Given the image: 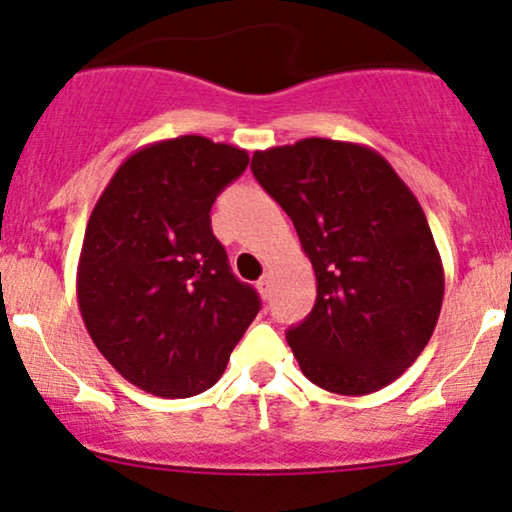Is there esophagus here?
<instances>
[{"label":"esophagus","instance_id":"esophagus-1","mask_svg":"<svg viewBox=\"0 0 512 512\" xmlns=\"http://www.w3.org/2000/svg\"><path fill=\"white\" fill-rule=\"evenodd\" d=\"M257 291H260V296L264 298V301L272 296V272H267L260 281H257Z\"/></svg>","mask_w":512,"mask_h":512}]
</instances>
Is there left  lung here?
<instances>
[{
    "label": "left lung",
    "mask_w": 512,
    "mask_h": 512,
    "mask_svg": "<svg viewBox=\"0 0 512 512\" xmlns=\"http://www.w3.org/2000/svg\"><path fill=\"white\" fill-rule=\"evenodd\" d=\"M250 168L291 216L317 279L313 313L286 332L305 378L354 397L395 383L426 349L445 293L419 199L354 142L272 146Z\"/></svg>",
    "instance_id": "obj_1"
}]
</instances>
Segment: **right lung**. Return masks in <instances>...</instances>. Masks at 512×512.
I'll return each mask as SVG.
<instances>
[{
  "instance_id": "1",
  "label": "right lung",
  "mask_w": 512,
  "mask_h": 512,
  "mask_svg": "<svg viewBox=\"0 0 512 512\" xmlns=\"http://www.w3.org/2000/svg\"><path fill=\"white\" fill-rule=\"evenodd\" d=\"M248 161L199 134L146 144L91 211L76 269L81 317L105 361L149 395L209 390L260 313L209 216Z\"/></svg>"
}]
</instances>
